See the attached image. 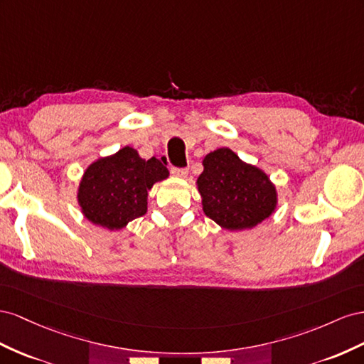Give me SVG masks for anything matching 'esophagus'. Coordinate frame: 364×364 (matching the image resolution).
Here are the masks:
<instances>
[{"mask_svg": "<svg viewBox=\"0 0 364 364\" xmlns=\"http://www.w3.org/2000/svg\"><path fill=\"white\" fill-rule=\"evenodd\" d=\"M171 173L175 176H180V178H184V176L189 173V169L188 168H175L173 166V168H171Z\"/></svg>", "mask_w": 364, "mask_h": 364, "instance_id": "esophagus-1", "label": "esophagus"}]
</instances>
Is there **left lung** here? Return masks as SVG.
<instances>
[{
  "label": "left lung",
  "instance_id": "1",
  "mask_svg": "<svg viewBox=\"0 0 364 364\" xmlns=\"http://www.w3.org/2000/svg\"><path fill=\"white\" fill-rule=\"evenodd\" d=\"M198 176L204 213L228 230L252 228L274 212L276 189L268 176L228 148L205 155Z\"/></svg>",
  "mask_w": 364,
  "mask_h": 364
}]
</instances>
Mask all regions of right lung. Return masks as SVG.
Masks as SVG:
<instances>
[{"label": "right lung", "mask_w": 364, "mask_h": 364, "mask_svg": "<svg viewBox=\"0 0 364 364\" xmlns=\"http://www.w3.org/2000/svg\"><path fill=\"white\" fill-rule=\"evenodd\" d=\"M157 159L143 160L129 146L92 163L79 186V204L92 224L119 230L148 209V191L168 178Z\"/></svg>", "instance_id": "obj_1"}]
</instances>
